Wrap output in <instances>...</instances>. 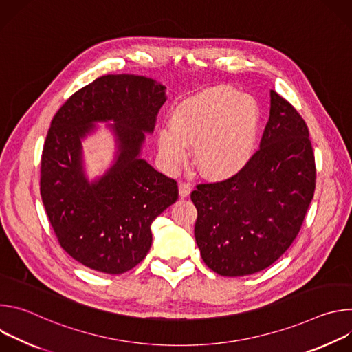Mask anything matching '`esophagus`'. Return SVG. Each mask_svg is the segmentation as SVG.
Instances as JSON below:
<instances>
[{
  "instance_id": "1",
  "label": "esophagus",
  "mask_w": 352,
  "mask_h": 352,
  "mask_svg": "<svg viewBox=\"0 0 352 352\" xmlns=\"http://www.w3.org/2000/svg\"><path fill=\"white\" fill-rule=\"evenodd\" d=\"M179 196L181 197H188L190 195L192 190V185L188 182H179Z\"/></svg>"
}]
</instances>
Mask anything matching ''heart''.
Segmentation results:
<instances>
[{
    "instance_id": "obj_1",
    "label": "heart",
    "mask_w": 352,
    "mask_h": 352,
    "mask_svg": "<svg viewBox=\"0 0 352 352\" xmlns=\"http://www.w3.org/2000/svg\"><path fill=\"white\" fill-rule=\"evenodd\" d=\"M261 110L256 100L228 86L199 91L177 104L171 125L157 133L159 153L178 167L193 146L196 168L210 179H230L252 162L259 142Z\"/></svg>"
}]
</instances>
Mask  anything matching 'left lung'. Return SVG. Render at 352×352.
<instances>
[{"instance_id":"obj_1","label":"left lung","mask_w":352,"mask_h":352,"mask_svg":"<svg viewBox=\"0 0 352 352\" xmlns=\"http://www.w3.org/2000/svg\"><path fill=\"white\" fill-rule=\"evenodd\" d=\"M315 156L298 111L270 90L261 148L236 177L200 184L195 239L209 269L239 277L273 265L299 232L315 192Z\"/></svg>"}]
</instances>
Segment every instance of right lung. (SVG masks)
Returning a JSON list of instances; mask_svg holds the SVG:
<instances>
[{
    "instance_id": "add662e5",
    "label": "right lung",
    "mask_w": 352,
    "mask_h": 352,
    "mask_svg": "<svg viewBox=\"0 0 352 352\" xmlns=\"http://www.w3.org/2000/svg\"><path fill=\"white\" fill-rule=\"evenodd\" d=\"M167 100L166 86L139 75H104L74 93L48 129L40 193L65 252L83 266L121 274L152 246L153 220L178 199L177 182L140 157ZM104 122L116 142L112 166L85 175L81 142Z\"/></svg>"
}]
</instances>
